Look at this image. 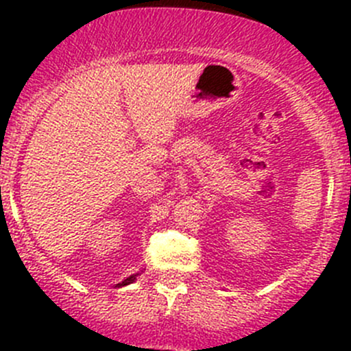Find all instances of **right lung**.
<instances>
[{
  "label": "right lung",
  "instance_id": "obj_1",
  "mask_svg": "<svg viewBox=\"0 0 351 351\" xmlns=\"http://www.w3.org/2000/svg\"><path fill=\"white\" fill-rule=\"evenodd\" d=\"M137 275H139V274H136V275H130V277H129V278H125V280H123L122 284H119V287H123V285H129V284H132V282L136 280V277H137Z\"/></svg>",
  "mask_w": 351,
  "mask_h": 351
}]
</instances>
